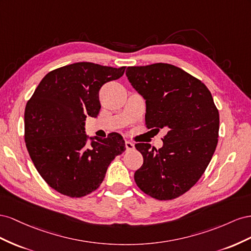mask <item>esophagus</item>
I'll use <instances>...</instances> for the list:
<instances>
[{
	"label": "esophagus",
	"instance_id": "esophagus-1",
	"mask_svg": "<svg viewBox=\"0 0 251 251\" xmlns=\"http://www.w3.org/2000/svg\"><path fill=\"white\" fill-rule=\"evenodd\" d=\"M125 146L127 150H132L134 148V144L130 141H125Z\"/></svg>",
	"mask_w": 251,
	"mask_h": 251
}]
</instances>
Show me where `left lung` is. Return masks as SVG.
Returning <instances> with one entry per match:
<instances>
[{
    "label": "left lung",
    "instance_id": "8db88e82",
    "mask_svg": "<svg viewBox=\"0 0 251 251\" xmlns=\"http://www.w3.org/2000/svg\"><path fill=\"white\" fill-rule=\"evenodd\" d=\"M126 75L146 101L147 127L167 130L159 150L148 143L135 144L144 162L134 181L161 201L180 197L202 176L218 144L220 117L210 91L165 63L128 67Z\"/></svg>",
    "mask_w": 251,
    "mask_h": 251
}]
</instances>
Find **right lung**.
Returning a JSON list of instances; mask_svg holds the SVG:
<instances>
[{
	"mask_svg": "<svg viewBox=\"0 0 251 251\" xmlns=\"http://www.w3.org/2000/svg\"><path fill=\"white\" fill-rule=\"evenodd\" d=\"M125 68L80 62L54 69L26 104L28 153L45 182L64 196L81 198L95 191L111 161L126 150L117 132L106 139L85 132L86 118H97L101 108L100 89L123 75Z\"/></svg>",
	"mask_w": 251,
	"mask_h": 251,
	"instance_id": "obj_1",
	"label": "right lung"
}]
</instances>
